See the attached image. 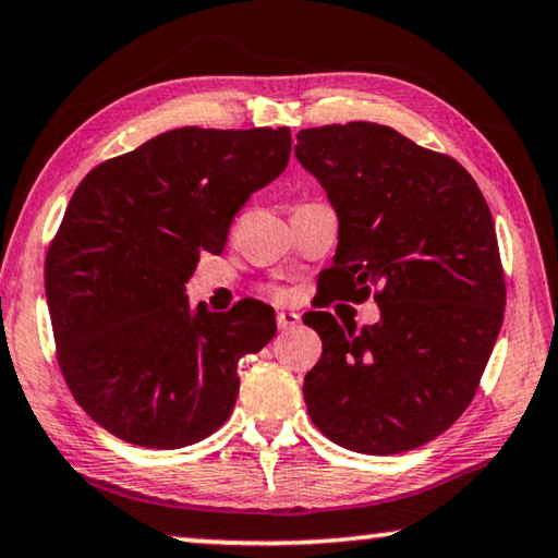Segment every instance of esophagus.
Listing matches in <instances>:
<instances>
[{
  "instance_id": "esophagus-1",
  "label": "esophagus",
  "mask_w": 558,
  "mask_h": 558,
  "mask_svg": "<svg viewBox=\"0 0 558 558\" xmlns=\"http://www.w3.org/2000/svg\"><path fill=\"white\" fill-rule=\"evenodd\" d=\"M277 324L281 331H289V329H296L299 324H302V316L296 312H277Z\"/></svg>"
}]
</instances>
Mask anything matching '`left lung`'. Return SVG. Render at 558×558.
<instances>
[{"label": "left lung", "instance_id": "obj_1", "mask_svg": "<svg viewBox=\"0 0 558 558\" xmlns=\"http://www.w3.org/2000/svg\"><path fill=\"white\" fill-rule=\"evenodd\" d=\"M294 154L339 217L333 296L364 302L372 327L308 312L322 359L304 376L316 428L387 457L436 439L464 414L507 304L494 219L469 171L384 124L302 130ZM331 302V296H329Z\"/></svg>", "mask_w": 558, "mask_h": 558}]
</instances>
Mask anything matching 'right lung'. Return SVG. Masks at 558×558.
<instances>
[{
	"mask_svg": "<svg viewBox=\"0 0 558 558\" xmlns=\"http://www.w3.org/2000/svg\"><path fill=\"white\" fill-rule=\"evenodd\" d=\"M289 126H182L101 161L72 194L45 264L57 359L76 404L117 439L182 449L227 422L236 364L277 333L274 308L190 306L202 252L289 165Z\"/></svg>",
	"mask_w": 558,
	"mask_h": 558,
	"instance_id": "right-lung-1",
	"label": "right lung"
}]
</instances>
